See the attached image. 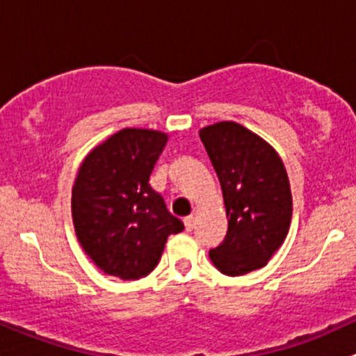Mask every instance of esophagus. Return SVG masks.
I'll list each match as a JSON object with an SVG mask.
<instances>
[{
	"label": "esophagus",
	"mask_w": 356,
	"mask_h": 356,
	"mask_svg": "<svg viewBox=\"0 0 356 356\" xmlns=\"http://www.w3.org/2000/svg\"><path fill=\"white\" fill-rule=\"evenodd\" d=\"M184 227H186V230H188V232L193 230V228H194V216L193 215L186 216V218H184Z\"/></svg>",
	"instance_id": "1"
}]
</instances>
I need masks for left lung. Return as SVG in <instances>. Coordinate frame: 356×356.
Wrapping results in <instances>:
<instances>
[{"label": "left lung", "mask_w": 356, "mask_h": 356, "mask_svg": "<svg viewBox=\"0 0 356 356\" xmlns=\"http://www.w3.org/2000/svg\"><path fill=\"white\" fill-rule=\"evenodd\" d=\"M218 175L228 228L209 259L227 276L266 266L283 244L291 220V193L278 153L237 122H216L200 131Z\"/></svg>", "instance_id": "left-lung-1"}]
</instances>
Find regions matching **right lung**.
Masks as SVG:
<instances>
[{"mask_svg": "<svg viewBox=\"0 0 356 356\" xmlns=\"http://www.w3.org/2000/svg\"><path fill=\"white\" fill-rule=\"evenodd\" d=\"M167 143L152 129H122L88 153L73 186L76 237L104 273L140 280L159 264L168 235L184 223L168 213L149 186V174Z\"/></svg>", "mask_w": 356, "mask_h": 356, "instance_id": "1", "label": "right lung"}]
</instances>
